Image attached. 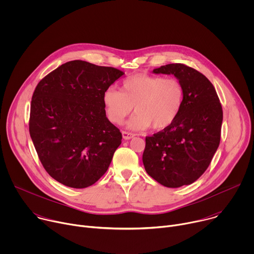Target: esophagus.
Instances as JSON below:
<instances>
[{"mask_svg":"<svg viewBox=\"0 0 254 254\" xmlns=\"http://www.w3.org/2000/svg\"><path fill=\"white\" fill-rule=\"evenodd\" d=\"M134 135H135V134L132 133V132H130V131H127V130H124V131H123V136H124L125 139H130V138H132Z\"/></svg>","mask_w":254,"mask_h":254,"instance_id":"esophagus-1","label":"esophagus"}]
</instances>
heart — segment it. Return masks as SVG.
Segmentation results:
<instances>
[{"label":"heart","mask_w":254,"mask_h":254,"mask_svg":"<svg viewBox=\"0 0 254 254\" xmlns=\"http://www.w3.org/2000/svg\"><path fill=\"white\" fill-rule=\"evenodd\" d=\"M106 115L112 123L121 125L131 114L135 115L128 127L146 129L153 126L161 130L171 127L184 103V87L177 78L135 74L127 77L121 91L108 88L103 94Z\"/></svg>","instance_id":"heart-1"}]
</instances>
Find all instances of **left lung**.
Returning a JSON list of instances; mask_svg holds the SVG:
<instances>
[{
  "instance_id": "obj_1",
  "label": "left lung",
  "mask_w": 254,
  "mask_h": 254,
  "mask_svg": "<svg viewBox=\"0 0 254 254\" xmlns=\"http://www.w3.org/2000/svg\"><path fill=\"white\" fill-rule=\"evenodd\" d=\"M173 74L184 87V103L175 123L146 136L142 163L147 173L169 188L190 185L209 167L220 143L222 105L209 79L182 63L153 70Z\"/></svg>"
}]
</instances>
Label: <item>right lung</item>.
<instances>
[{
    "label": "right lung",
    "mask_w": 254,
    "mask_h": 254,
    "mask_svg": "<svg viewBox=\"0 0 254 254\" xmlns=\"http://www.w3.org/2000/svg\"><path fill=\"white\" fill-rule=\"evenodd\" d=\"M124 74L114 67L73 60L36 86L29 131L41 164L57 182L86 188L110 167L123 135L106 118L103 94Z\"/></svg>",
    "instance_id": "add662e5"
}]
</instances>
